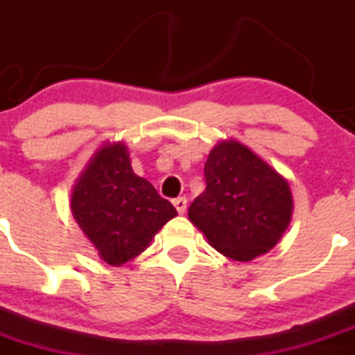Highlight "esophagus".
I'll list each match as a JSON object with an SVG mask.
<instances>
[{
    "instance_id": "1",
    "label": "esophagus",
    "mask_w": 355,
    "mask_h": 355,
    "mask_svg": "<svg viewBox=\"0 0 355 355\" xmlns=\"http://www.w3.org/2000/svg\"><path fill=\"white\" fill-rule=\"evenodd\" d=\"M173 206L177 207L178 214H184L185 211H187V199H185V198L175 199V200H173Z\"/></svg>"
}]
</instances>
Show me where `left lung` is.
I'll use <instances>...</instances> for the list:
<instances>
[{
  "mask_svg": "<svg viewBox=\"0 0 355 355\" xmlns=\"http://www.w3.org/2000/svg\"><path fill=\"white\" fill-rule=\"evenodd\" d=\"M206 189L189 207V220L207 244L234 261H252L280 242L292 220L287 178L235 139L211 149Z\"/></svg>",
  "mask_w": 355,
  "mask_h": 355,
  "instance_id": "left-lung-1",
  "label": "left lung"
}]
</instances>
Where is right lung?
Masks as SVG:
<instances>
[{
	"mask_svg": "<svg viewBox=\"0 0 355 355\" xmlns=\"http://www.w3.org/2000/svg\"><path fill=\"white\" fill-rule=\"evenodd\" d=\"M70 209L99 257L121 266L144 252L177 216L146 178L134 173L125 142H106L92 155L71 189Z\"/></svg>",
	"mask_w": 355,
	"mask_h": 355,
	"instance_id": "1",
	"label": "right lung"
}]
</instances>
